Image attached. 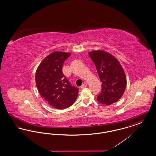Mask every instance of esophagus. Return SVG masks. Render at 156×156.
Returning a JSON list of instances; mask_svg holds the SVG:
<instances>
[{"mask_svg":"<svg viewBox=\"0 0 156 156\" xmlns=\"http://www.w3.org/2000/svg\"><path fill=\"white\" fill-rule=\"evenodd\" d=\"M87 85H88V84H87V83H84L83 84H82V85L81 89H83V88H85V87H87Z\"/></svg>","mask_w":156,"mask_h":156,"instance_id":"34e87169","label":"esophagus"}]
</instances>
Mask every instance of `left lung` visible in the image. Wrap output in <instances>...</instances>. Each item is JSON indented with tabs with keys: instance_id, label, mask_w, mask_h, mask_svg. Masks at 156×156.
I'll return each mask as SVG.
<instances>
[{
	"instance_id": "left-lung-1",
	"label": "left lung",
	"mask_w": 156,
	"mask_h": 156,
	"mask_svg": "<svg viewBox=\"0 0 156 156\" xmlns=\"http://www.w3.org/2000/svg\"><path fill=\"white\" fill-rule=\"evenodd\" d=\"M89 55L102 82L101 92L97 100L106 105L117 102L126 89V75L122 66L113 55L105 51H92Z\"/></svg>"
}]
</instances>
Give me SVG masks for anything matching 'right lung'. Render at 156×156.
I'll list each match as a JSON object with an SVG mask.
<instances>
[{"instance_id":"1","label":"right lung","mask_w":156,"mask_h":156,"mask_svg":"<svg viewBox=\"0 0 156 156\" xmlns=\"http://www.w3.org/2000/svg\"><path fill=\"white\" fill-rule=\"evenodd\" d=\"M69 52L54 51L47 56L38 67L36 83L45 101L54 108L66 109L76 101L78 88L73 87L62 73V65Z\"/></svg>"}]
</instances>
